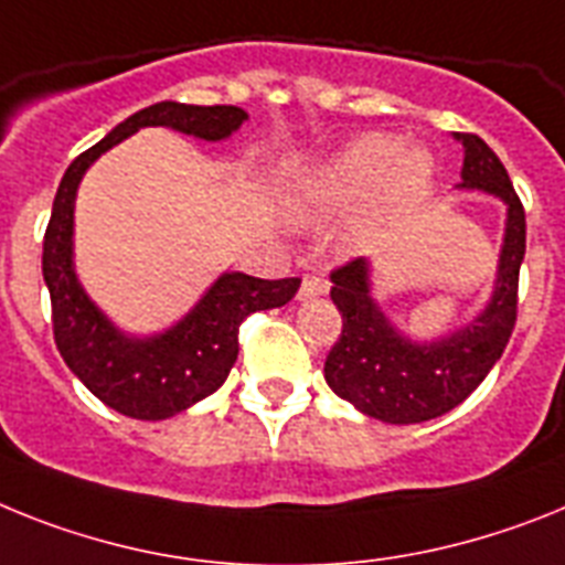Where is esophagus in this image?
I'll return each instance as SVG.
<instances>
[{
	"label": "esophagus",
	"instance_id": "1",
	"mask_svg": "<svg viewBox=\"0 0 565 565\" xmlns=\"http://www.w3.org/2000/svg\"><path fill=\"white\" fill-rule=\"evenodd\" d=\"M327 290H330V284H327L324 278H319V275H305L301 290H298V298H301V301H310V298L324 296Z\"/></svg>",
	"mask_w": 565,
	"mask_h": 565
}]
</instances>
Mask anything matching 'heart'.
<instances>
[{"mask_svg":"<svg viewBox=\"0 0 565 565\" xmlns=\"http://www.w3.org/2000/svg\"><path fill=\"white\" fill-rule=\"evenodd\" d=\"M430 178L434 158L425 146L399 143V137L385 131H367L287 183L281 212L292 224H321L371 198L367 217L344 235V244L355 246L364 226L419 198Z\"/></svg>","mask_w":565,"mask_h":565,"instance_id":"heart-1","label":"heart"}]
</instances>
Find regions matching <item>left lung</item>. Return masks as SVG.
<instances>
[{"mask_svg": "<svg viewBox=\"0 0 565 565\" xmlns=\"http://www.w3.org/2000/svg\"><path fill=\"white\" fill-rule=\"evenodd\" d=\"M462 143V183L505 203L494 292L462 327L416 341L393 324L373 298V264L355 258L330 275V298L341 312V335L324 362L327 385L362 414L391 425H414L466 402L494 367L516 321V278L525 255V212L509 172L486 140L454 135Z\"/></svg>", "mask_w": 565, "mask_h": 565, "instance_id": "8db88e82", "label": "left lung"}]
</instances>
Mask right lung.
<instances>
[{"label": "right lung", "mask_w": 565, "mask_h": 565, "mask_svg": "<svg viewBox=\"0 0 565 565\" xmlns=\"http://www.w3.org/2000/svg\"><path fill=\"white\" fill-rule=\"evenodd\" d=\"M244 120H249V114L238 106H186L163 99L117 122L97 146L68 166L56 189L42 244V278L51 292L56 348L71 373L117 414L158 422L206 399L224 385L238 359L241 321L249 312L287 305L301 287V278L267 281L246 273H221L172 327L151 335L126 333L85 292L74 267V203L79 183L111 146L140 129L163 126L217 143L230 140Z\"/></svg>", "instance_id": "add662e5"}]
</instances>
